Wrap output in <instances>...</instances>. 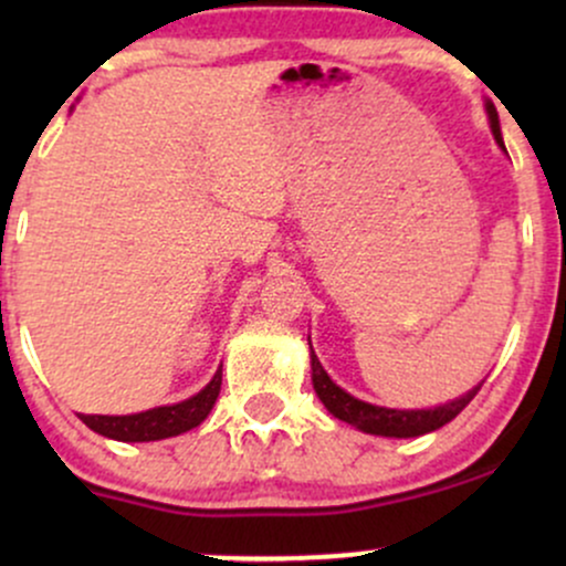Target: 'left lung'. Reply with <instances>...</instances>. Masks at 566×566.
<instances>
[{
    "mask_svg": "<svg viewBox=\"0 0 566 566\" xmlns=\"http://www.w3.org/2000/svg\"><path fill=\"white\" fill-rule=\"evenodd\" d=\"M486 116H490V127L492 135H495L497 146L505 151V143L503 135H500V122H497V112L490 101L484 103ZM308 346H311V337H308ZM311 382H314V391L319 396V401L327 407L329 415H335L337 420L343 423L359 428V431L373 433V437H388V439H412V437H423V433L437 431V428L447 426L452 418H458L473 396L479 394L482 382L465 391L458 399L447 401V405L439 407H428V409H391V407H378V405H369V401L356 399L348 391H343L337 382L329 378L327 369L322 367L319 356L314 354L311 348Z\"/></svg>",
    "mask_w": 566,
    "mask_h": 566,
    "instance_id": "obj_1",
    "label": "left lung"
}]
</instances>
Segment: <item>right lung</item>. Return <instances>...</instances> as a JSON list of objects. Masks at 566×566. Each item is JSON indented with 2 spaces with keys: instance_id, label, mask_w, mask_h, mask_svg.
<instances>
[{
  "instance_id": "obj_1",
  "label": "right lung",
  "mask_w": 566,
  "mask_h": 566,
  "mask_svg": "<svg viewBox=\"0 0 566 566\" xmlns=\"http://www.w3.org/2000/svg\"><path fill=\"white\" fill-rule=\"evenodd\" d=\"M220 382H223V365L216 369L212 380L199 394L188 396L178 405H165L135 415H80L90 431L116 441H159L191 431L216 407Z\"/></svg>"
}]
</instances>
